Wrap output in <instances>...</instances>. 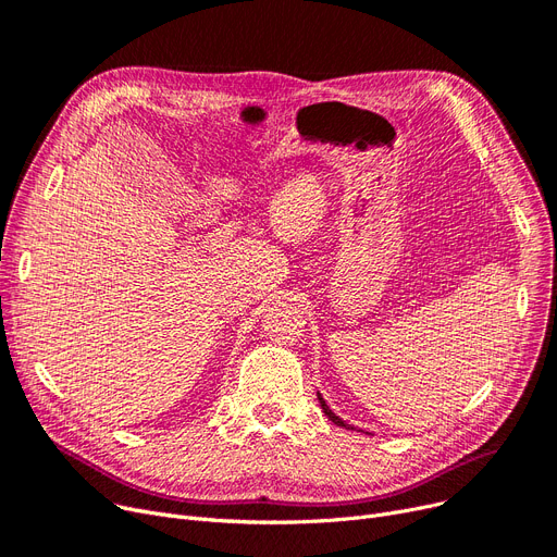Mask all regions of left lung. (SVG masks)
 Instances as JSON below:
<instances>
[{"label":"left lung","instance_id":"left-lung-1","mask_svg":"<svg viewBox=\"0 0 557 557\" xmlns=\"http://www.w3.org/2000/svg\"><path fill=\"white\" fill-rule=\"evenodd\" d=\"M317 399H320V406H322L324 414H326V417H329L333 423H337V426H344V429H354V426H349V423H344V421H342V419H339V417H337V414H335V412H333V410L326 406V401L322 399V394H317Z\"/></svg>","mask_w":557,"mask_h":557}]
</instances>
